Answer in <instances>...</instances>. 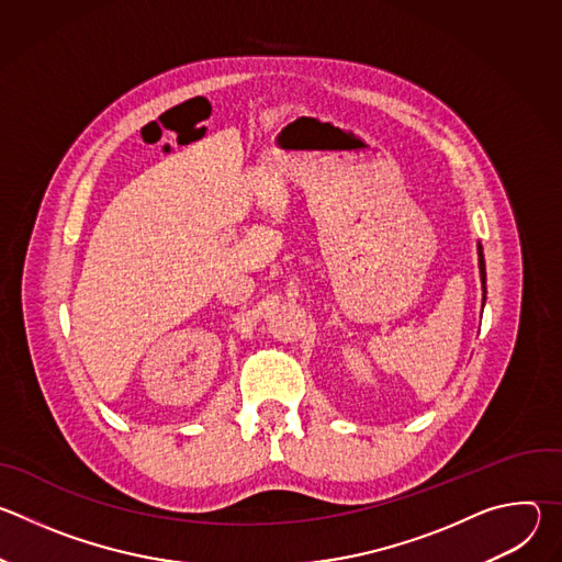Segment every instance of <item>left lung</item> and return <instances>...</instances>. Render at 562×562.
Wrapping results in <instances>:
<instances>
[{
    "instance_id": "left-lung-1",
    "label": "left lung",
    "mask_w": 562,
    "mask_h": 562,
    "mask_svg": "<svg viewBox=\"0 0 562 562\" xmlns=\"http://www.w3.org/2000/svg\"><path fill=\"white\" fill-rule=\"evenodd\" d=\"M477 269H480V282H483V306H485V293H487V271H485V256H483V245L477 243Z\"/></svg>"
}]
</instances>
